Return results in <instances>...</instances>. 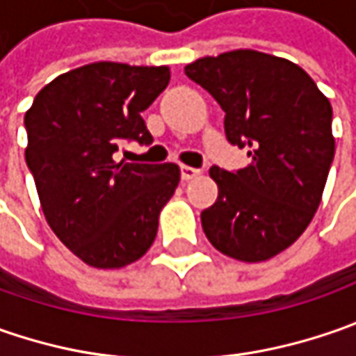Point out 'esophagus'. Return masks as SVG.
I'll use <instances>...</instances> for the list:
<instances>
[{"instance_id":"1","label":"esophagus","mask_w":356,"mask_h":356,"mask_svg":"<svg viewBox=\"0 0 356 356\" xmlns=\"http://www.w3.org/2000/svg\"><path fill=\"white\" fill-rule=\"evenodd\" d=\"M202 170L200 168H192V166H180V176H182V180H194L196 176H200Z\"/></svg>"}]
</instances>
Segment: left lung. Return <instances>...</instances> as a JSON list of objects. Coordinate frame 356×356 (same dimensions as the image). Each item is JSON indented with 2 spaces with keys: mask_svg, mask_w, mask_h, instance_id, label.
Returning a JSON list of instances; mask_svg holds the SVG:
<instances>
[{
  "mask_svg": "<svg viewBox=\"0 0 356 356\" xmlns=\"http://www.w3.org/2000/svg\"><path fill=\"white\" fill-rule=\"evenodd\" d=\"M186 75L226 113L227 143L248 148L250 166H212L218 200L202 227L218 252L266 261L299 238L321 204L335 156L333 108L295 63L238 49L186 65Z\"/></svg>",
  "mask_w": 356,
  "mask_h": 356,
  "instance_id": "8db88e82",
  "label": "left lung"
}]
</instances>
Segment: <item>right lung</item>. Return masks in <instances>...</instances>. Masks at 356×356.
<instances>
[{"label":"right lung","instance_id":"obj_1","mask_svg":"<svg viewBox=\"0 0 356 356\" xmlns=\"http://www.w3.org/2000/svg\"><path fill=\"white\" fill-rule=\"evenodd\" d=\"M170 81L168 67L90 63L53 79L25 113V162L55 236L99 269L140 259L180 168L115 160L118 144L152 143L143 111Z\"/></svg>","mask_w":356,"mask_h":356}]
</instances>
